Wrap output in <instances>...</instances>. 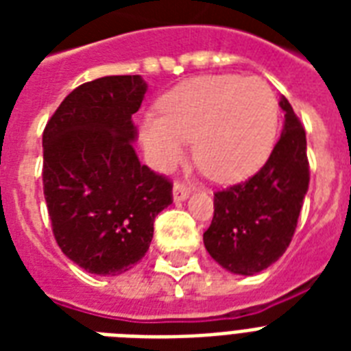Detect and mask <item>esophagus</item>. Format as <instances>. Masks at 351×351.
<instances>
[{
    "label": "esophagus",
    "mask_w": 351,
    "mask_h": 351,
    "mask_svg": "<svg viewBox=\"0 0 351 351\" xmlns=\"http://www.w3.org/2000/svg\"><path fill=\"white\" fill-rule=\"evenodd\" d=\"M189 195H191V187L187 186L186 182L176 180L175 186H173V198H175L176 202H182V200H186Z\"/></svg>",
    "instance_id": "1"
}]
</instances>
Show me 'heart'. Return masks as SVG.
Returning <instances> with one entry per match:
<instances>
[{"label":"heart","mask_w":351,"mask_h":351,"mask_svg":"<svg viewBox=\"0 0 351 351\" xmlns=\"http://www.w3.org/2000/svg\"><path fill=\"white\" fill-rule=\"evenodd\" d=\"M160 114L143 118V147L160 167L175 164L184 140L193 158L217 182L244 180L271 153L278 127L275 93L261 78L237 74L198 76L160 100Z\"/></svg>","instance_id":"obj_1"}]
</instances>
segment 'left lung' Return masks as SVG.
Instances as JSON below:
<instances>
[{"mask_svg":"<svg viewBox=\"0 0 351 351\" xmlns=\"http://www.w3.org/2000/svg\"><path fill=\"white\" fill-rule=\"evenodd\" d=\"M280 107L282 134L266 164L245 182L215 193L204 245L231 273L255 275L282 256L310 186L304 127L286 98Z\"/></svg>","mask_w":351,"mask_h":351,"instance_id":"8db88e82","label":"left lung"}]
</instances>
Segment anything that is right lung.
Wrapping results in <instances>:
<instances>
[{"label":"right lung","instance_id":"right-lung-1","mask_svg":"<svg viewBox=\"0 0 351 351\" xmlns=\"http://www.w3.org/2000/svg\"><path fill=\"white\" fill-rule=\"evenodd\" d=\"M142 76H106L71 93L43 131V193L62 251L96 275L131 269L149 250L173 184L140 164L132 114Z\"/></svg>","mask_w":351,"mask_h":351}]
</instances>
